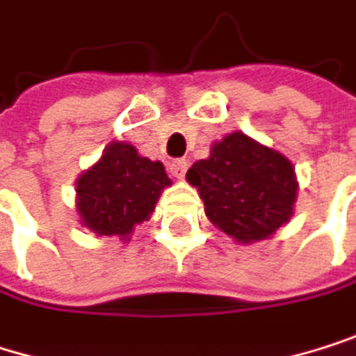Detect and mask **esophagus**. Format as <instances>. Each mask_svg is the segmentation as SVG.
Instances as JSON below:
<instances>
[{
  "label": "esophagus",
  "mask_w": 356,
  "mask_h": 356,
  "mask_svg": "<svg viewBox=\"0 0 356 356\" xmlns=\"http://www.w3.org/2000/svg\"><path fill=\"white\" fill-rule=\"evenodd\" d=\"M186 170H188V160H172L168 164V172L175 177V179H184Z\"/></svg>",
  "instance_id": "esophagus-1"
}]
</instances>
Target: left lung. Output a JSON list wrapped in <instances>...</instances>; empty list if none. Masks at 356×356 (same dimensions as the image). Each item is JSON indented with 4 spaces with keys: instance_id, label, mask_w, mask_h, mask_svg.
Listing matches in <instances>:
<instances>
[{
    "instance_id": "obj_1",
    "label": "left lung",
    "mask_w": 356,
    "mask_h": 356,
    "mask_svg": "<svg viewBox=\"0 0 356 356\" xmlns=\"http://www.w3.org/2000/svg\"><path fill=\"white\" fill-rule=\"evenodd\" d=\"M209 221L241 245L270 238L285 225L298 200L291 160L234 131L211 145V154L188 170Z\"/></svg>"
}]
</instances>
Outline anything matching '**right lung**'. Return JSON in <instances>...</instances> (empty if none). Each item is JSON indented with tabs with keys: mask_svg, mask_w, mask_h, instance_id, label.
Masks as SVG:
<instances>
[{
	"mask_svg": "<svg viewBox=\"0 0 356 356\" xmlns=\"http://www.w3.org/2000/svg\"><path fill=\"white\" fill-rule=\"evenodd\" d=\"M172 181L160 160H149L126 141H111L101 158L75 179V211L97 236L129 243L147 221Z\"/></svg>",
	"mask_w": 356,
	"mask_h": 356,
	"instance_id": "obj_1",
	"label": "right lung"
}]
</instances>
